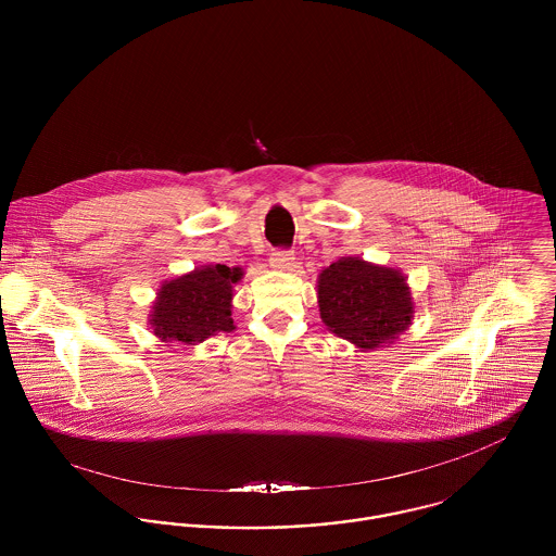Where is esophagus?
I'll return each instance as SVG.
<instances>
[{
    "instance_id": "obj_1",
    "label": "esophagus",
    "mask_w": 556,
    "mask_h": 556,
    "mask_svg": "<svg viewBox=\"0 0 556 556\" xmlns=\"http://www.w3.org/2000/svg\"><path fill=\"white\" fill-rule=\"evenodd\" d=\"M269 265L274 269H291L295 265V254L287 248H278L271 252V258H269Z\"/></svg>"
}]
</instances>
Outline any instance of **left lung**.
Listing matches in <instances>:
<instances>
[{
	"label": "left lung",
	"instance_id": "1",
	"mask_svg": "<svg viewBox=\"0 0 556 556\" xmlns=\"http://www.w3.org/2000/svg\"><path fill=\"white\" fill-rule=\"evenodd\" d=\"M318 308L323 323L359 349H375L402 333L413 302L404 276L396 269L342 256L318 276Z\"/></svg>",
	"mask_w": 556,
	"mask_h": 556
}]
</instances>
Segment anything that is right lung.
Returning a JSON list of instances; mask_svg holds the SVG:
<instances>
[{
	"mask_svg": "<svg viewBox=\"0 0 556 556\" xmlns=\"http://www.w3.org/2000/svg\"><path fill=\"white\" fill-rule=\"evenodd\" d=\"M239 269L205 265L160 287L152 327L162 340L201 342L218 331H231V300Z\"/></svg>",
	"mask_w": 556,
	"mask_h": 556,
	"instance_id": "1",
	"label": "right lung"
}]
</instances>
